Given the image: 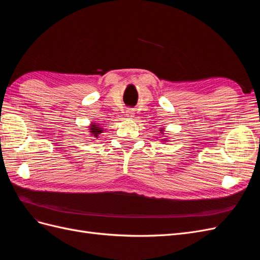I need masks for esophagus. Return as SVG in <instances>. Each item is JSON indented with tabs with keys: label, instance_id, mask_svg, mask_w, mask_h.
Here are the masks:
<instances>
[{
	"label": "esophagus",
	"instance_id": "obj_1",
	"mask_svg": "<svg viewBox=\"0 0 260 260\" xmlns=\"http://www.w3.org/2000/svg\"><path fill=\"white\" fill-rule=\"evenodd\" d=\"M133 115H135V111H133V109L129 108V109H127V111H125V116H127V117L132 118Z\"/></svg>",
	"mask_w": 260,
	"mask_h": 260
}]
</instances>
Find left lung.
Masks as SVG:
<instances>
[{"instance_id":"obj_1","label":"left lung","mask_w":260,"mask_h":260,"mask_svg":"<svg viewBox=\"0 0 260 260\" xmlns=\"http://www.w3.org/2000/svg\"><path fill=\"white\" fill-rule=\"evenodd\" d=\"M160 132H161V133H162V130H160Z\"/></svg>"}]
</instances>
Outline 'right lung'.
<instances>
[{
  "label": "right lung",
  "mask_w": 260,
  "mask_h": 260,
  "mask_svg": "<svg viewBox=\"0 0 260 260\" xmlns=\"http://www.w3.org/2000/svg\"><path fill=\"white\" fill-rule=\"evenodd\" d=\"M104 130L102 129L101 127H99V125L96 123H92L90 125V135H91V138L95 139V138H99L100 133L103 132Z\"/></svg>",
  "instance_id": "obj_1"
}]
</instances>
